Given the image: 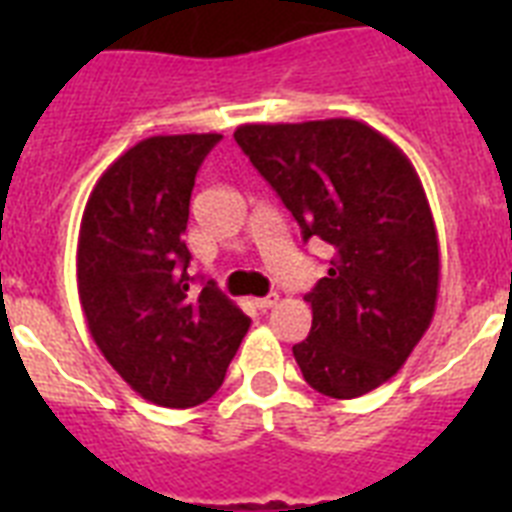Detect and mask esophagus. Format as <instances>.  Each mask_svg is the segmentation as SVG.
<instances>
[{"label": "esophagus", "mask_w": 512, "mask_h": 512, "mask_svg": "<svg viewBox=\"0 0 512 512\" xmlns=\"http://www.w3.org/2000/svg\"><path fill=\"white\" fill-rule=\"evenodd\" d=\"M279 303V295L273 292V295H265V297H257L255 300V308H260V311H271L273 305Z\"/></svg>", "instance_id": "1"}]
</instances>
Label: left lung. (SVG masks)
<instances>
[{"label": "left lung", "mask_w": 512, "mask_h": 512, "mask_svg": "<svg viewBox=\"0 0 512 512\" xmlns=\"http://www.w3.org/2000/svg\"><path fill=\"white\" fill-rule=\"evenodd\" d=\"M233 138L303 239L335 249L305 295L311 335L292 348L305 382L329 398L380 388L436 313L441 257L420 175L393 140L356 119L241 124Z\"/></svg>", "instance_id": "1"}]
</instances>
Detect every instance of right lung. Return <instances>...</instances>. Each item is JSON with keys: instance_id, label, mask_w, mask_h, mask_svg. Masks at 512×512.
Wrapping results in <instances>:
<instances>
[{"instance_id": "add662e5", "label": "right lung", "mask_w": 512, "mask_h": 512, "mask_svg": "<svg viewBox=\"0 0 512 512\" xmlns=\"http://www.w3.org/2000/svg\"><path fill=\"white\" fill-rule=\"evenodd\" d=\"M223 135H154L92 188L76 244V287L92 340L151 404L188 409L223 385L249 316L185 273L183 233L196 172Z\"/></svg>"}]
</instances>
